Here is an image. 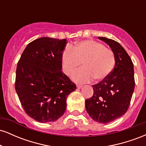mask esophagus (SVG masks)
Here are the masks:
<instances>
[{"label":"esophagus","mask_w":146,"mask_h":146,"mask_svg":"<svg viewBox=\"0 0 146 146\" xmlns=\"http://www.w3.org/2000/svg\"><path fill=\"white\" fill-rule=\"evenodd\" d=\"M82 87V85H79V84H77V88H78V89H80V88H81Z\"/></svg>","instance_id":"34e87169"}]
</instances>
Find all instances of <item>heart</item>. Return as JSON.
<instances>
[{
  "label": "heart",
  "mask_w": 146,
  "mask_h": 146,
  "mask_svg": "<svg viewBox=\"0 0 146 146\" xmlns=\"http://www.w3.org/2000/svg\"><path fill=\"white\" fill-rule=\"evenodd\" d=\"M82 68L75 72L71 78L78 83H85L94 78L104 80L113 71L115 54L98 42L86 40L80 41L72 48L67 46L62 53V64L65 74L70 75L80 66Z\"/></svg>",
  "instance_id": "obj_1"
}]
</instances>
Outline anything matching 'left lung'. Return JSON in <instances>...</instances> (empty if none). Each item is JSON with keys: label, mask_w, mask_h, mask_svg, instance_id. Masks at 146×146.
<instances>
[{"label": "left lung", "mask_w": 146, "mask_h": 146, "mask_svg": "<svg viewBox=\"0 0 146 146\" xmlns=\"http://www.w3.org/2000/svg\"><path fill=\"white\" fill-rule=\"evenodd\" d=\"M98 38L111 48L115 65L106 78L92 86L94 93L86 100L85 106L93 120L107 123L119 118L128 109L135 89L134 67L131 58L119 43L105 37Z\"/></svg>", "instance_id": "1"}]
</instances>
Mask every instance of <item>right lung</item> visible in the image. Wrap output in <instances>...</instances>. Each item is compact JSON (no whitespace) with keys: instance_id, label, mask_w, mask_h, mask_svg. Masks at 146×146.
Masks as SVG:
<instances>
[{"instance_id":"add662e5","label":"right lung","mask_w":146,"mask_h":146,"mask_svg":"<svg viewBox=\"0 0 146 146\" xmlns=\"http://www.w3.org/2000/svg\"><path fill=\"white\" fill-rule=\"evenodd\" d=\"M66 39L42 37L27 44L18 62L15 88L25 113L40 123L55 121L76 85L62 72Z\"/></svg>"}]
</instances>
